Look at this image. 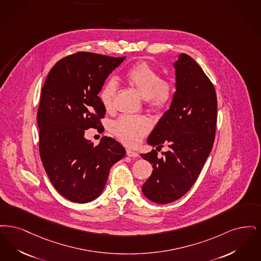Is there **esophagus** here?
<instances>
[{
  "instance_id": "1",
  "label": "esophagus",
  "mask_w": 261,
  "mask_h": 261,
  "mask_svg": "<svg viewBox=\"0 0 261 261\" xmlns=\"http://www.w3.org/2000/svg\"><path fill=\"white\" fill-rule=\"evenodd\" d=\"M126 155L128 156V157H133V158H136V157H138V154L135 152V151H133V150H126Z\"/></svg>"
}]
</instances>
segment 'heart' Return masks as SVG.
<instances>
[{"label":"heart","mask_w":261,"mask_h":261,"mask_svg":"<svg viewBox=\"0 0 261 261\" xmlns=\"http://www.w3.org/2000/svg\"><path fill=\"white\" fill-rule=\"evenodd\" d=\"M126 82L136 88L145 98L148 107L163 109L170 104L173 90L169 81L163 80L162 75L148 63L141 61L128 69L125 73ZM117 83L107 80L99 91V99L106 111L114 108V99L117 92ZM151 129V122L143 116H121L114 122L112 130L116 137L128 146H136L141 138Z\"/></svg>","instance_id":"obj_1"}]
</instances>
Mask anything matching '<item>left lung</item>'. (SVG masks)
<instances>
[{
    "mask_svg": "<svg viewBox=\"0 0 261 261\" xmlns=\"http://www.w3.org/2000/svg\"><path fill=\"white\" fill-rule=\"evenodd\" d=\"M173 66L176 91L147 139L153 147L166 143L170 149L163 157L156 150L141 154L154 169L142 192L162 204L181 198L197 180L213 149L217 120L216 90L203 69L186 54Z\"/></svg>",
    "mask_w": 261,
    "mask_h": 261,
    "instance_id": "1",
    "label": "left lung"
}]
</instances>
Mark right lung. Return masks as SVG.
<instances>
[{
    "instance_id": "obj_1",
    "label": "right lung",
    "mask_w": 261,
    "mask_h": 261,
    "mask_svg": "<svg viewBox=\"0 0 261 261\" xmlns=\"http://www.w3.org/2000/svg\"><path fill=\"white\" fill-rule=\"evenodd\" d=\"M125 58L79 51L60 59L45 79L37 113L40 156L51 184L71 202L96 199L125 155L112 137L96 146L85 138L86 129H101L106 110L98 93Z\"/></svg>"
}]
</instances>
